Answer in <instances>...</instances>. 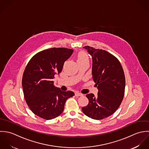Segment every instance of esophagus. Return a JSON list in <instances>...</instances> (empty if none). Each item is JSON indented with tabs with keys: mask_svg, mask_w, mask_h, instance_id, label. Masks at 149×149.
Returning <instances> with one entry per match:
<instances>
[{
	"mask_svg": "<svg viewBox=\"0 0 149 149\" xmlns=\"http://www.w3.org/2000/svg\"><path fill=\"white\" fill-rule=\"evenodd\" d=\"M75 96H77V97H78V96H82V95H83V94H81V93H79V92H78V91L75 92Z\"/></svg>",
	"mask_w": 149,
	"mask_h": 149,
	"instance_id": "1",
	"label": "esophagus"
}]
</instances>
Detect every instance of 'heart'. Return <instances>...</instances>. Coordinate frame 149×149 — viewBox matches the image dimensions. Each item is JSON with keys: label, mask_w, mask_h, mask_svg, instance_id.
I'll use <instances>...</instances> for the list:
<instances>
[{"label": "heart", "mask_w": 149, "mask_h": 149, "mask_svg": "<svg viewBox=\"0 0 149 149\" xmlns=\"http://www.w3.org/2000/svg\"><path fill=\"white\" fill-rule=\"evenodd\" d=\"M88 59V55L84 52H80L77 56V61H81V60H83L87 59Z\"/></svg>", "instance_id": "obj_1"}]
</instances>
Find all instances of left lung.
Wrapping results in <instances>:
<instances>
[{"instance_id": "obj_1", "label": "left lung", "mask_w": 149, "mask_h": 149, "mask_svg": "<svg viewBox=\"0 0 149 149\" xmlns=\"http://www.w3.org/2000/svg\"><path fill=\"white\" fill-rule=\"evenodd\" d=\"M83 48L91 56L92 77L98 91L97 96L92 93L86 95L89 102L82 110L91 119H105L118 109L123 99L124 71L119 60L107 51L89 46Z\"/></svg>"}]
</instances>
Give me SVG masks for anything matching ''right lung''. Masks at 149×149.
<instances>
[{
	"mask_svg": "<svg viewBox=\"0 0 149 149\" xmlns=\"http://www.w3.org/2000/svg\"><path fill=\"white\" fill-rule=\"evenodd\" d=\"M73 51L65 48L45 49L36 54L26 65L22 81L24 97L37 116L46 120L56 118L63 112L66 100L74 95L72 91L55 87L53 81Z\"/></svg>",
	"mask_w": 149,
	"mask_h": 149,
	"instance_id": "obj_1",
	"label": "right lung"
}]
</instances>
